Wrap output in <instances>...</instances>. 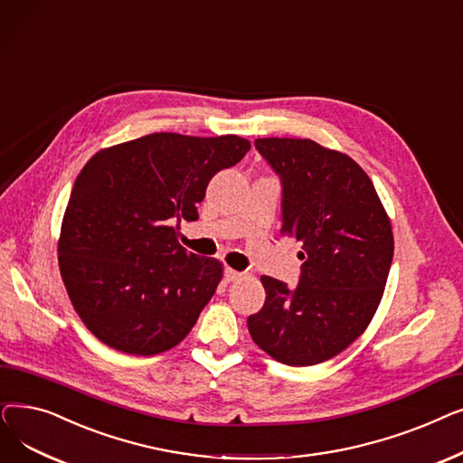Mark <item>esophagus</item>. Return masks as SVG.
Listing matches in <instances>:
<instances>
[{"label":"esophagus","mask_w":463,"mask_h":463,"mask_svg":"<svg viewBox=\"0 0 463 463\" xmlns=\"http://www.w3.org/2000/svg\"><path fill=\"white\" fill-rule=\"evenodd\" d=\"M224 277H226L228 282H233V280H239L241 277H243V273L235 271V269H232V268H226V269H224Z\"/></svg>","instance_id":"esophagus-1"}]
</instances>
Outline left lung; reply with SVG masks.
I'll return each mask as SVG.
<instances>
[{"instance_id":"left-lung-1","label":"left lung","mask_w":463,"mask_h":463,"mask_svg":"<svg viewBox=\"0 0 463 463\" xmlns=\"http://www.w3.org/2000/svg\"><path fill=\"white\" fill-rule=\"evenodd\" d=\"M280 181V232L301 245L296 288L263 275L266 303L247 324L286 365H315L358 339L381 303L393 258L390 220L365 171L311 139H256Z\"/></svg>"}]
</instances>
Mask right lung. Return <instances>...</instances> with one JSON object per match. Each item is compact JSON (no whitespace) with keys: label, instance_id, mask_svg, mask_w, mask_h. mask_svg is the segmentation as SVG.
<instances>
[{"label":"right lung","instance_id":"1","mask_svg":"<svg viewBox=\"0 0 463 463\" xmlns=\"http://www.w3.org/2000/svg\"><path fill=\"white\" fill-rule=\"evenodd\" d=\"M249 150L237 136L164 131L99 150L82 167L58 261L75 311L99 341L152 356L190 334L222 266L179 243L181 218L197 220L209 181Z\"/></svg>","mask_w":463,"mask_h":463}]
</instances>
